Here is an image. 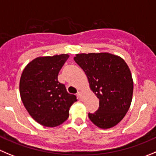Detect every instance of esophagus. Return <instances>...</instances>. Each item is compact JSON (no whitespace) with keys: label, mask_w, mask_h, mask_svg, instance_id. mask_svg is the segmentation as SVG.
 Returning a JSON list of instances; mask_svg holds the SVG:
<instances>
[{"label":"esophagus","mask_w":156,"mask_h":156,"mask_svg":"<svg viewBox=\"0 0 156 156\" xmlns=\"http://www.w3.org/2000/svg\"><path fill=\"white\" fill-rule=\"evenodd\" d=\"M77 96H78V98L81 99V97H82V92H81V91H78V93H77Z\"/></svg>","instance_id":"1"}]
</instances>
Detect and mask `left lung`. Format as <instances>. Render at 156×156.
<instances>
[{
    "label": "left lung",
    "instance_id": "8db88e82",
    "mask_svg": "<svg viewBox=\"0 0 156 156\" xmlns=\"http://www.w3.org/2000/svg\"><path fill=\"white\" fill-rule=\"evenodd\" d=\"M75 62L85 71L90 88L99 99V108L88 118L101 129L116 126L132 102L133 81L122 58L109 53L78 54Z\"/></svg>",
    "mask_w": 156,
    "mask_h": 156
}]
</instances>
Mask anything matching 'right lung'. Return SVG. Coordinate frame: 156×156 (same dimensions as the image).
I'll return each mask as SVG.
<instances>
[{"mask_svg": "<svg viewBox=\"0 0 156 156\" xmlns=\"http://www.w3.org/2000/svg\"><path fill=\"white\" fill-rule=\"evenodd\" d=\"M68 55L39 57L24 69L20 79V94L24 107L34 120L46 127L62 124L69 116V109L77 101L75 94L67 91L58 75Z\"/></svg>", "mask_w": 156, "mask_h": 156, "instance_id": "obj_1", "label": "right lung"}]
</instances>
